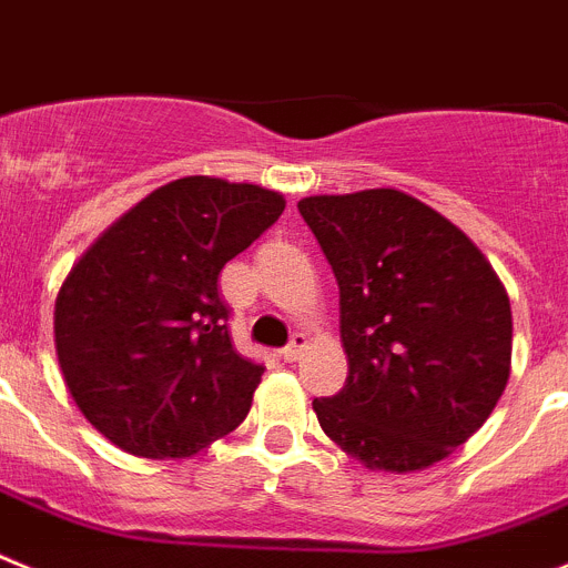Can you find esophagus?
Masks as SVG:
<instances>
[{
	"instance_id": "34e87169",
	"label": "esophagus",
	"mask_w": 568,
	"mask_h": 568,
	"mask_svg": "<svg viewBox=\"0 0 568 568\" xmlns=\"http://www.w3.org/2000/svg\"><path fill=\"white\" fill-rule=\"evenodd\" d=\"M305 347H308V336H305V334H294L291 345L283 347V351H280V356H283L285 362H296V359H300V356L305 354Z\"/></svg>"
}]
</instances>
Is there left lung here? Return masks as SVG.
<instances>
[{
  "instance_id": "obj_1",
  "label": "left lung",
  "mask_w": 568,
  "mask_h": 568,
  "mask_svg": "<svg viewBox=\"0 0 568 568\" xmlns=\"http://www.w3.org/2000/svg\"><path fill=\"white\" fill-rule=\"evenodd\" d=\"M339 285L347 379L320 427L367 469L416 473L489 418L513 367V308L481 248L398 189L296 203Z\"/></svg>"
}]
</instances>
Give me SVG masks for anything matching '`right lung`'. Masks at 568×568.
I'll return each mask as SVG.
<instances>
[{
  "mask_svg": "<svg viewBox=\"0 0 568 568\" xmlns=\"http://www.w3.org/2000/svg\"><path fill=\"white\" fill-rule=\"evenodd\" d=\"M283 209L280 192L254 183L178 178L70 268L55 296V356L75 407L115 447L195 456L252 410L263 365L234 351L217 277Z\"/></svg>",
  "mask_w": 568,
  "mask_h": 568,
  "instance_id": "right-lung-1",
  "label": "right lung"
}]
</instances>
